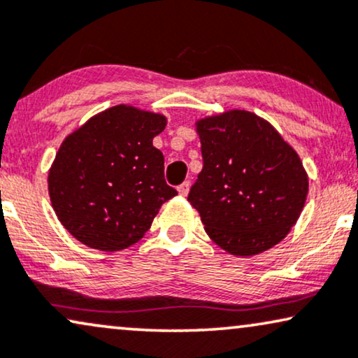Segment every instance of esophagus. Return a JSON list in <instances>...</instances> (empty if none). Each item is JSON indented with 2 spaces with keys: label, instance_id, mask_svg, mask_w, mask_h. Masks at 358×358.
Listing matches in <instances>:
<instances>
[{
  "label": "esophagus",
  "instance_id": "34e87169",
  "mask_svg": "<svg viewBox=\"0 0 358 358\" xmlns=\"http://www.w3.org/2000/svg\"><path fill=\"white\" fill-rule=\"evenodd\" d=\"M188 192H189V182H183V183L178 187V193L182 194V196H187Z\"/></svg>",
  "mask_w": 358,
  "mask_h": 358
}]
</instances>
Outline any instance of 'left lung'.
<instances>
[{
    "mask_svg": "<svg viewBox=\"0 0 358 358\" xmlns=\"http://www.w3.org/2000/svg\"><path fill=\"white\" fill-rule=\"evenodd\" d=\"M203 170L188 193L213 241L255 256L282 241L304 208L309 180L269 122L229 110L196 124Z\"/></svg>",
    "mask_w": 358,
    "mask_h": 358,
    "instance_id": "1",
    "label": "left lung"
}]
</instances>
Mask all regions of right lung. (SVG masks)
Wrapping results in <instances>:
<instances>
[{"instance_id": "1", "label": "right lung", "mask_w": 358, "mask_h": 358, "mask_svg": "<svg viewBox=\"0 0 358 358\" xmlns=\"http://www.w3.org/2000/svg\"><path fill=\"white\" fill-rule=\"evenodd\" d=\"M160 114L115 106L71 134L49 170V196L59 221L76 239L101 251L132 246L160 206L176 193L165 182L164 153L153 137Z\"/></svg>"}]
</instances>
